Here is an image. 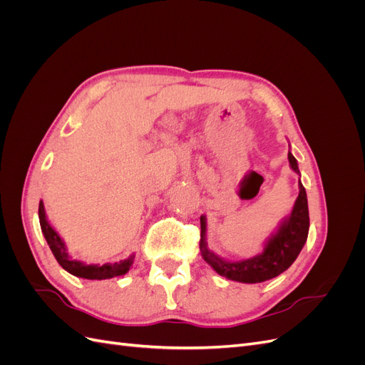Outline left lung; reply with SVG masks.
<instances>
[{
    "label": "left lung",
    "mask_w": 365,
    "mask_h": 365,
    "mask_svg": "<svg viewBox=\"0 0 365 365\" xmlns=\"http://www.w3.org/2000/svg\"><path fill=\"white\" fill-rule=\"evenodd\" d=\"M288 160L291 169L300 175L297 160L291 152L288 153ZM298 189L300 192H298L291 215L282 220L279 228L264 242L263 251L251 259L230 262L215 254L207 245V220L205 216H201L200 250L202 259L219 275L228 280L240 283H262L277 277L283 271L288 269L298 257L309 233L307 196L300 180H298Z\"/></svg>",
    "instance_id": "left-lung-1"
}]
</instances>
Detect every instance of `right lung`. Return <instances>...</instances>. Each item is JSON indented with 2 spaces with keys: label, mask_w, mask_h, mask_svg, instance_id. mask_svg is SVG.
Segmentation results:
<instances>
[{
  "label": "right lung",
  "mask_w": 365,
  "mask_h": 365,
  "mask_svg": "<svg viewBox=\"0 0 365 365\" xmlns=\"http://www.w3.org/2000/svg\"><path fill=\"white\" fill-rule=\"evenodd\" d=\"M39 224L42 235L46 237L53 256L56 257L58 263L65 271H68L70 274L76 275V277L88 280H106L113 277H120V275H125L130 269L132 263H134V254L125 260L105 264H86L81 260H73L67 251V245H65L63 239L58 235V231L50 225L42 201H39Z\"/></svg>",
  "instance_id": "add662e5"
}]
</instances>
